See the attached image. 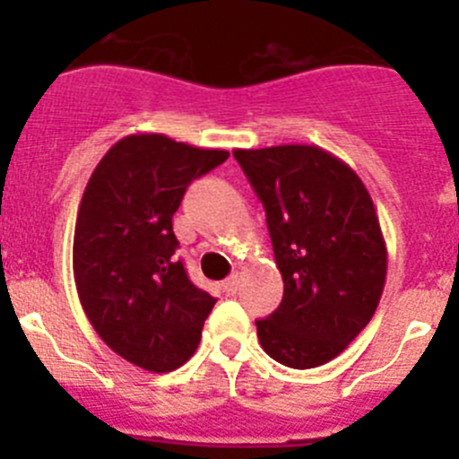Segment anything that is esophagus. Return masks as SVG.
<instances>
[{
	"mask_svg": "<svg viewBox=\"0 0 459 459\" xmlns=\"http://www.w3.org/2000/svg\"><path fill=\"white\" fill-rule=\"evenodd\" d=\"M238 286H239V277H238V275H230L229 280L224 281V290H226V293H229V295L238 293Z\"/></svg>",
	"mask_w": 459,
	"mask_h": 459,
	"instance_id": "34e87169",
	"label": "esophagus"
}]
</instances>
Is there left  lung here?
Returning <instances> with one entry per match:
<instances>
[{
  "label": "left lung",
  "mask_w": 459,
  "mask_h": 459,
  "mask_svg": "<svg viewBox=\"0 0 459 459\" xmlns=\"http://www.w3.org/2000/svg\"><path fill=\"white\" fill-rule=\"evenodd\" d=\"M266 211L284 298L257 319L262 349L290 368H316L371 322L384 281L386 242L367 186L319 146L235 148Z\"/></svg>",
  "instance_id": "1"
}]
</instances>
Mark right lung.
<instances>
[{"label":"right lung","instance_id":"1","mask_svg":"<svg viewBox=\"0 0 459 459\" xmlns=\"http://www.w3.org/2000/svg\"><path fill=\"white\" fill-rule=\"evenodd\" d=\"M226 157L137 133L113 143L86 184L73 238L77 295L106 346L151 373L193 358L217 302L175 257L173 215L188 184Z\"/></svg>","mask_w":459,"mask_h":459}]
</instances>
